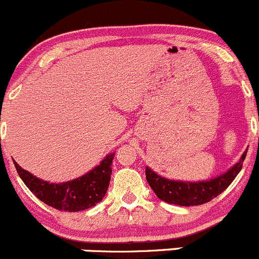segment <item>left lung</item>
<instances>
[{
	"instance_id": "1",
	"label": "left lung",
	"mask_w": 259,
	"mask_h": 259,
	"mask_svg": "<svg viewBox=\"0 0 259 259\" xmlns=\"http://www.w3.org/2000/svg\"><path fill=\"white\" fill-rule=\"evenodd\" d=\"M246 154L247 151L242 154L241 159L227 172L208 181L183 182V181L167 180L157 175L149 167H146V180L156 196L167 203L186 207L199 206V204L212 201L233 182L239 170L242 169Z\"/></svg>"
}]
</instances>
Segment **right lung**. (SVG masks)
Returning a JSON list of instances; mask_svg holds the SVG:
<instances>
[{
  "label": "right lung",
  "mask_w": 259,
  "mask_h": 259,
  "mask_svg": "<svg viewBox=\"0 0 259 259\" xmlns=\"http://www.w3.org/2000/svg\"><path fill=\"white\" fill-rule=\"evenodd\" d=\"M108 154L103 161L86 175L63 183H50L34 177L15 162L18 176L32 193L53 208L66 212H78L96 206L102 201L111 181L112 159Z\"/></svg>",
  "instance_id": "obj_1"
}]
</instances>
